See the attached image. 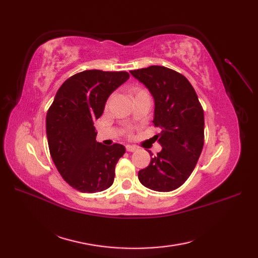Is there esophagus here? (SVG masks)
I'll return each instance as SVG.
<instances>
[{"label":"esophagus","mask_w":258,"mask_h":258,"mask_svg":"<svg viewBox=\"0 0 258 258\" xmlns=\"http://www.w3.org/2000/svg\"><path fill=\"white\" fill-rule=\"evenodd\" d=\"M126 150L128 152H136L138 151V146H135V145H126Z\"/></svg>","instance_id":"esophagus-1"}]
</instances>
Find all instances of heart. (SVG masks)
Segmentation results:
<instances>
[{
    "mask_svg": "<svg viewBox=\"0 0 258 258\" xmlns=\"http://www.w3.org/2000/svg\"><path fill=\"white\" fill-rule=\"evenodd\" d=\"M134 93H135L136 97H138V96H150L146 90L140 89V88H135L134 89Z\"/></svg>",
    "mask_w": 258,
    "mask_h": 258,
    "instance_id": "b5f03b06",
    "label": "heart"
}]
</instances>
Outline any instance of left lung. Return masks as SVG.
Masks as SVG:
<instances>
[{"instance_id": "obj_1", "label": "left lung", "mask_w": 258, "mask_h": 258, "mask_svg": "<svg viewBox=\"0 0 258 258\" xmlns=\"http://www.w3.org/2000/svg\"><path fill=\"white\" fill-rule=\"evenodd\" d=\"M130 73L154 97L153 122L161 129L154 138L162 150L139 171V181L152 190H174L189 177L200 157L205 143L204 110L191 84L178 72L152 66Z\"/></svg>"}]
</instances>
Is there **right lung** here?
<instances>
[{
  "mask_svg": "<svg viewBox=\"0 0 258 258\" xmlns=\"http://www.w3.org/2000/svg\"><path fill=\"white\" fill-rule=\"evenodd\" d=\"M127 72L87 70L61 85L46 116L50 156L64 181L82 192L111 187L123 145L96 141L93 122L102 115L107 98L129 79Z\"/></svg>",
  "mask_w": 258,
  "mask_h": 258,
  "instance_id": "obj_1",
  "label": "right lung"
}]
</instances>
